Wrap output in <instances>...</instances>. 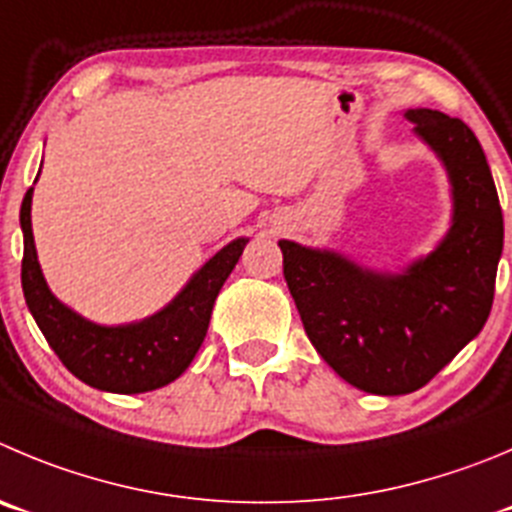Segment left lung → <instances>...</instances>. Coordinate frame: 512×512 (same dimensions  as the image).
Here are the masks:
<instances>
[{"label":"left lung","instance_id":"8db88e82","mask_svg":"<svg viewBox=\"0 0 512 512\" xmlns=\"http://www.w3.org/2000/svg\"><path fill=\"white\" fill-rule=\"evenodd\" d=\"M452 186V227L401 272L280 240L283 272L315 351L369 394H412L482 331L503 255V209L480 141L460 118L404 113Z\"/></svg>","mask_w":512,"mask_h":512}]
</instances>
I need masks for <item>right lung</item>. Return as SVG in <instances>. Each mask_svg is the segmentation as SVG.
I'll list each match as a JSON object with an SVG mask.
<instances>
[{"label": "right lung", "instance_id": "add662e5", "mask_svg": "<svg viewBox=\"0 0 512 512\" xmlns=\"http://www.w3.org/2000/svg\"><path fill=\"white\" fill-rule=\"evenodd\" d=\"M32 186L19 209L25 234L22 290L27 308L65 369L80 381L113 394H143L179 379L197 356L214 300L250 240L237 237L204 262L179 295L159 313L126 326H98L50 293L32 237Z\"/></svg>", "mask_w": 512, "mask_h": 512}]
</instances>
